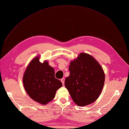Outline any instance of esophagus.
Returning a JSON list of instances; mask_svg holds the SVG:
<instances>
[{
  "label": "esophagus",
  "instance_id": "esophagus-1",
  "mask_svg": "<svg viewBox=\"0 0 129 129\" xmlns=\"http://www.w3.org/2000/svg\"><path fill=\"white\" fill-rule=\"evenodd\" d=\"M61 83H62V85H64V82H65V79H64V78H62V79H61Z\"/></svg>",
  "mask_w": 129,
  "mask_h": 129
}]
</instances>
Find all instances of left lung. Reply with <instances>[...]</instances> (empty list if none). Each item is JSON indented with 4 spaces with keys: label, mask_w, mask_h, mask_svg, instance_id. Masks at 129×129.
Wrapping results in <instances>:
<instances>
[{
    "label": "left lung",
    "mask_w": 129,
    "mask_h": 129,
    "mask_svg": "<svg viewBox=\"0 0 129 129\" xmlns=\"http://www.w3.org/2000/svg\"><path fill=\"white\" fill-rule=\"evenodd\" d=\"M69 72L65 86L74 102L84 106L96 100L105 82V73L97 60L91 55L81 53L70 61Z\"/></svg>",
    "instance_id": "8db88e82"
}]
</instances>
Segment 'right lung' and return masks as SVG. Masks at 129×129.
Returning a JSON list of instances; mask_svg holds the SVG:
<instances>
[{
	"mask_svg": "<svg viewBox=\"0 0 129 129\" xmlns=\"http://www.w3.org/2000/svg\"><path fill=\"white\" fill-rule=\"evenodd\" d=\"M40 56L33 59L24 73L23 85L30 98L42 105H46L55 98L62 84L55 78L54 69L46 60L41 62Z\"/></svg>",
	"mask_w": 129,
	"mask_h": 129,
	"instance_id": "1",
	"label": "right lung"
}]
</instances>
